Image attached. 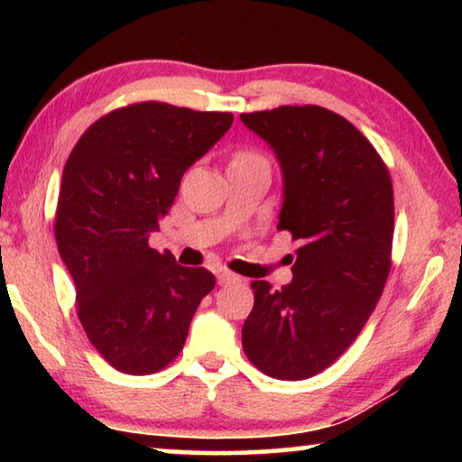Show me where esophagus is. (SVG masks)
<instances>
[{"label": "esophagus", "mask_w": 462, "mask_h": 462, "mask_svg": "<svg viewBox=\"0 0 462 462\" xmlns=\"http://www.w3.org/2000/svg\"><path fill=\"white\" fill-rule=\"evenodd\" d=\"M240 277L238 275H234V273H230V271H226V269H222L220 273H217V283L220 285H230V283H240Z\"/></svg>", "instance_id": "obj_1"}]
</instances>
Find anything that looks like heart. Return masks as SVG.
I'll return each mask as SVG.
<instances>
[{
  "label": "heart",
  "instance_id": "1",
  "mask_svg": "<svg viewBox=\"0 0 462 462\" xmlns=\"http://www.w3.org/2000/svg\"><path fill=\"white\" fill-rule=\"evenodd\" d=\"M240 156H248V154H240Z\"/></svg>",
  "mask_w": 462,
  "mask_h": 462
}]
</instances>
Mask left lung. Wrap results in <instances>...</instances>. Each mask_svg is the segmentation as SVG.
Returning <instances> with one entry per match:
<instances>
[{
	"instance_id": "8db88e82",
	"label": "left lung",
	"mask_w": 462,
	"mask_h": 462,
	"mask_svg": "<svg viewBox=\"0 0 462 462\" xmlns=\"http://www.w3.org/2000/svg\"><path fill=\"white\" fill-rule=\"evenodd\" d=\"M240 120L277 156V228L301 245L291 283L250 285L242 348L273 379H310L355 342L377 306L391 269L393 185L369 140L330 109L283 106Z\"/></svg>"
}]
</instances>
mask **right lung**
I'll list each match as a JSON object with an SVG mask.
<instances>
[{"mask_svg": "<svg viewBox=\"0 0 462 462\" xmlns=\"http://www.w3.org/2000/svg\"><path fill=\"white\" fill-rule=\"evenodd\" d=\"M232 122L226 112L143 101L91 124L69 154L54 236L83 330L114 369L148 374L167 366L216 285L208 269L181 267L148 238L185 171Z\"/></svg>", "mask_w": 462, "mask_h": 462, "instance_id": "obj_1", "label": "right lung"}]
</instances>
